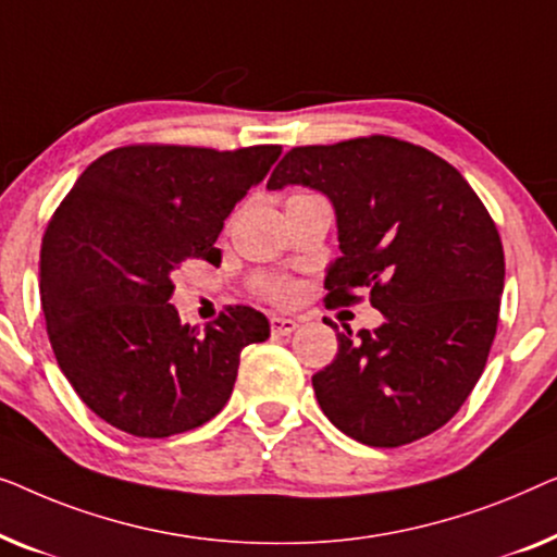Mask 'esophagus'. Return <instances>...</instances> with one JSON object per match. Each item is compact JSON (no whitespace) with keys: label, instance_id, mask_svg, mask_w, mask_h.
<instances>
[{"label":"esophagus","instance_id":"esophagus-1","mask_svg":"<svg viewBox=\"0 0 557 557\" xmlns=\"http://www.w3.org/2000/svg\"><path fill=\"white\" fill-rule=\"evenodd\" d=\"M297 325H300V323H297L295 318H280V315L270 318V327H272V333H275V335H289Z\"/></svg>","mask_w":557,"mask_h":557}]
</instances>
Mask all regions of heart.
<instances>
[{
	"label": "heart",
	"mask_w": 557,
	"mask_h": 557,
	"mask_svg": "<svg viewBox=\"0 0 557 557\" xmlns=\"http://www.w3.org/2000/svg\"><path fill=\"white\" fill-rule=\"evenodd\" d=\"M255 293L272 302H289L295 297V287L289 280L282 277H257L255 280Z\"/></svg>",
	"instance_id": "obj_1"
}]
</instances>
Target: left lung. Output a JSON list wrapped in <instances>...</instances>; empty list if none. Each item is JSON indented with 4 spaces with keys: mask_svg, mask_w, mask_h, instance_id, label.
Returning <instances> with one entry per match:
<instances>
[{
    "mask_svg": "<svg viewBox=\"0 0 557 557\" xmlns=\"http://www.w3.org/2000/svg\"><path fill=\"white\" fill-rule=\"evenodd\" d=\"M287 184L323 191L338 216L343 257L327 268L325 302L356 305L366 289L386 318L375 331H338L333 363L312 375L320 409L381 449L442 429L497 333L505 252L495 219L442 156L381 133L289 148L268 189Z\"/></svg>",
    "mask_w": 557,
    "mask_h": 557,
    "instance_id": "obj_1",
    "label": "left lung"
}]
</instances>
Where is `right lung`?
<instances>
[{
	"mask_svg": "<svg viewBox=\"0 0 557 557\" xmlns=\"http://www.w3.org/2000/svg\"><path fill=\"white\" fill-rule=\"evenodd\" d=\"M280 151L121 146L54 209L40 249L47 335L75 394L111 426L163 438L207 424L230 401L242 348L270 338L268 318L245 305L199 333L169 300L186 260L222 262L224 219Z\"/></svg>",
	"mask_w": 557,
	"mask_h": 557,
	"instance_id": "1",
	"label": "right lung"
}]
</instances>
